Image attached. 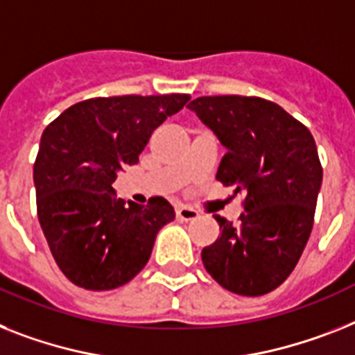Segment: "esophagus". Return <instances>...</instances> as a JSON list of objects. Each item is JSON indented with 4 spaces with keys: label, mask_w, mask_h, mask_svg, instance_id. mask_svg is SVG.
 Listing matches in <instances>:
<instances>
[{
    "label": "esophagus",
    "mask_w": 355,
    "mask_h": 355,
    "mask_svg": "<svg viewBox=\"0 0 355 355\" xmlns=\"http://www.w3.org/2000/svg\"><path fill=\"white\" fill-rule=\"evenodd\" d=\"M175 216H178V219H181V221H192V219L198 218L199 214L196 212L194 209H190V207H178V209H175Z\"/></svg>",
    "instance_id": "esophagus-1"
}]
</instances>
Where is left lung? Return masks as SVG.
<instances>
[{
  "mask_svg": "<svg viewBox=\"0 0 355 355\" xmlns=\"http://www.w3.org/2000/svg\"><path fill=\"white\" fill-rule=\"evenodd\" d=\"M189 108L227 148L216 180L245 194L236 225L214 216L221 234L201 250L205 268L234 294H268L292 274L312 232L323 181L314 137L261 98L203 96Z\"/></svg>",
  "mask_w": 355,
  "mask_h": 355,
  "instance_id": "obj_1",
  "label": "left lung"
}]
</instances>
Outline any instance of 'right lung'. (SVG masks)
<instances>
[{
	"instance_id": "add662e5",
	"label": "right lung",
	"mask_w": 355,
	"mask_h": 355,
	"mask_svg": "<svg viewBox=\"0 0 355 355\" xmlns=\"http://www.w3.org/2000/svg\"><path fill=\"white\" fill-rule=\"evenodd\" d=\"M189 99V94L87 99L45 128L34 163L37 219L55 263L74 285L112 290L128 283L148 261L157 232L175 218L165 198L125 207L112 183Z\"/></svg>"
}]
</instances>
